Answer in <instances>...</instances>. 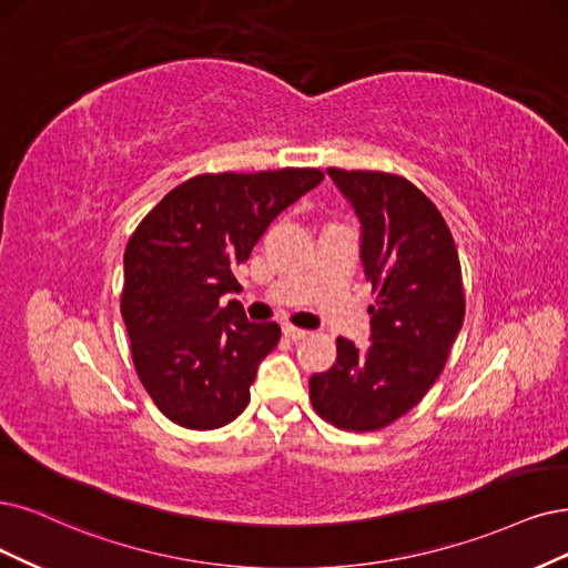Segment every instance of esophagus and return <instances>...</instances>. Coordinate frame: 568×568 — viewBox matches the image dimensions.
Segmentation results:
<instances>
[{"label":"esophagus","mask_w":568,"mask_h":568,"mask_svg":"<svg viewBox=\"0 0 568 568\" xmlns=\"http://www.w3.org/2000/svg\"><path fill=\"white\" fill-rule=\"evenodd\" d=\"M283 334H285L287 339H292V342H300V339L308 337V329H302V327H295V325L285 323V325H283Z\"/></svg>","instance_id":"34e87169"}]
</instances>
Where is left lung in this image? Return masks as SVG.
I'll use <instances>...</instances> for the list:
<instances>
[{
    "label": "left lung",
    "instance_id": "8db88e82",
    "mask_svg": "<svg viewBox=\"0 0 568 568\" xmlns=\"http://www.w3.org/2000/svg\"><path fill=\"white\" fill-rule=\"evenodd\" d=\"M363 224L361 260L376 292L367 351L337 339V363L308 379L311 405L342 430H379L405 416L443 372L466 295L452 231L409 180L327 168Z\"/></svg>",
    "mask_w": 568,
    "mask_h": 568
}]
</instances>
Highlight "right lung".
Masks as SVG:
<instances>
[{
  "label": "right lung",
  "mask_w": 568,
  "mask_h": 568,
  "mask_svg": "<svg viewBox=\"0 0 568 568\" xmlns=\"http://www.w3.org/2000/svg\"><path fill=\"white\" fill-rule=\"evenodd\" d=\"M318 168L205 173L168 192L123 255L121 316L144 390L173 424L226 426L247 407L257 367L276 348V323H250L243 264L266 226L323 182Z\"/></svg>",
  "instance_id": "right-lung-1"
}]
</instances>
